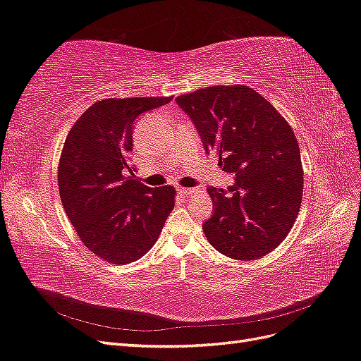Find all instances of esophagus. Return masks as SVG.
Here are the masks:
<instances>
[{"label":"esophagus","instance_id":"obj_1","mask_svg":"<svg viewBox=\"0 0 361 361\" xmlns=\"http://www.w3.org/2000/svg\"><path fill=\"white\" fill-rule=\"evenodd\" d=\"M178 192L180 195H190L194 192V188H188V187H178Z\"/></svg>","mask_w":361,"mask_h":361}]
</instances>
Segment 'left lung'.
I'll return each instance as SVG.
<instances>
[{
    "instance_id": "obj_1",
    "label": "left lung",
    "mask_w": 361,
    "mask_h": 361,
    "mask_svg": "<svg viewBox=\"0 0 361 361\" xmlns=\"http://www.w3.org/2000/svg\"><path fill=\"white\" fill-rule=\"evenodd\" d=\"M206 152L235 174L227 190L209 187L214 215L203 232L221 255L256 260L276 250L297 221L304 173L297 137L274 106L244 84L212 85L176 97Z\"/></svg>"
}]
</instances>
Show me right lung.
<instances>
[{
	"label": "right lung",
	"mask_w": 361,
	"mask_h": 361,
	"mask_svg": "<svg viewBox=\"0 0 361 361\" xmlns=\"http://www.w3.org/2000/svg\"><path fill=\"white\" fill-rule=\"evenodd\" d=\"M167 97H108L94 102L71 128L59 161L64 211L81 243L99 259L126 265L155 245L176 190L149 188L129 173L133 123Z\"/></svg>",
	"instance_id": "right-lung-1"
}]
</instances>
